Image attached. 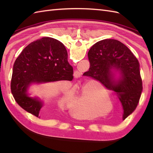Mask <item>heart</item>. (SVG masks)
I'll use <instances>...</instances> for the list:
<instances>
[{
	"instance_id": "b5f03b06",
	"label": "heart",
	"mask_w": 153,
	"mask_h": 153,
	"mask_svg": "<svg viewBox=\"0 0 153 153\" xmlns=\"http://www.w3.org/2000/svg\"><path fill=\"white\" fill-rule=\"evenodd\" d=\"M105 99L107 100V102H108L110 105H112L111 99H110V97L109 95H106L105 96ZM105 106H106V102H105V100L104 99H100V100H98V102L95 104V108L98 109H104Z\"/></svg>"
}]
</instances>
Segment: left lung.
<instances>
[{"label": "left lung", "instance_id": "8db88e82", "mask_svg": "<svg viewBox=\"0 0 153 153\" xmlns=\"http://www.w3.org/2000/svg\"><path fill=\"white\" fill-rule=\"evenodd\" d=\"M89 70L83 74L99 81L118 97L126 119L137 106L142 92L139 62L126 45L115 39H104L88 52Z\"/></svg>", "mask_w": 153, "mask_h": 153}]
</instances>
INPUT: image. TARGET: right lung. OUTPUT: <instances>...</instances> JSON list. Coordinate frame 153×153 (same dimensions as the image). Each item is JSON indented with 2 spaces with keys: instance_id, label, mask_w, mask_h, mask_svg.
Wrapping results in <instances>:
<instances>
[{
  "instance_id": "obj_1",
  "label": "right lung",
  "mask_w": 153,
  "mask_h": 153,
  "mask_svg": "<svg viewBox=\"0 0 153 153\" xmlns=\"http://www.w3.org/2000/svg\"><path fill=\"white\" fill-rule=\"evenodd\" d=\"M73 74L64 45L54 38L43 37L28 45L16 58L11 80L12 93L22 108L41 118L45 116L44 102L39 97L30 96V87L35 84L71 81Z\"/></svg>"
}]
</instances>
